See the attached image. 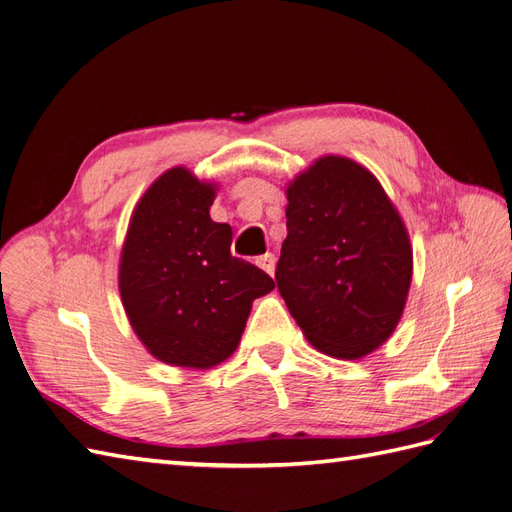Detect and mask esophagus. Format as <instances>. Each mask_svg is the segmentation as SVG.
Instances as JSON below:
<instances>
[{
	"label": "esophagus",
	"instance_id": "34e87169",
	"mask_svg": "<svg viewBox=\"0 0 512 512\" xmlns=\"http://www.w3.org/2000/svg\"><path fill=\"white\" fill-rule=\"evenodd\" d=\"M256 265H258L262 271H267L269 275H273V271H275V256H273L271 252L262 254V256L256 258Z\"/></svg>",
	"mask_w": 512,
	"mask_h": 512
}]
</instances>
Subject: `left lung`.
I'll return each instance as SVG.
<instances>
[{
	"label": "left lung",
	"instance_id": "1",
	"mask_svg": "<svg viewBox=\"0 0 512 512\" xmlns=\"http://www.w3.org/2000/svg\"><path fill=\"white\" fill-rule=\"evenodd\" d=\"M275 269L288 312L314 349L359 359L392 336L413 273L407 228L364 165L316 159L286 189Z\"/></svg>",
	"mask_w": 512,
	"mask_h": 512
}]
</instances>
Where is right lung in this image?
<instances>
[{"instance_id": "right-lung-1", "label": "right lung", "mask_w": 512, "mask_h": 512, "mask_svg": "<svg viewBox=\"0 0 512 512\" xmlns=\"http://www.w3.org/2000/svg\"><path fill=\"white\" fill-rule=\"evenodd\" d=\"M215 185L187 168L163 172L131 215L118 286L144 347L172 366L206 370L239 347L252 301L275 288L230 254L232 228L211 219Z\"/></svg>"}]
</instances>
